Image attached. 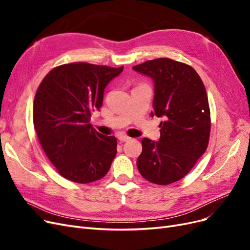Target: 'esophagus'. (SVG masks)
I'll return each instance as SVG.
<instances>
[{
  "label": "esophagus",
  "instance_id": "1",
  "mask_svg": "<svg viewBox=\"0 0 250 250\" xmlns=\"http://www.w3.org/2000/svg\"><path fill=\"white\" fill-rule=\"evenodd\" d=\"M119 141L120 142H127V141H129L130 140V138L129 137H127V135H124V134H122V135H119Z\"/></svg>",
  "mask_w": 250,
  "mask_h": 250
}]
</instances>
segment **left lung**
<instances>
[{"mask_svg": "<svg viewBox=\"0 0 250 250\" xmlns=\"http://www.w3.org/2000/svg\"><path fill=\"white\" fill-rule=\"evenodd\" d=\"M132 69L154 82L153 112L164 118L158 142L142 140L137 165L150 183L166 186L185 177L206 152L210 112L206 87L192 66L169 58H157Z\"/></svg>", "mask_w": 250, "mask_h": 250, "instance_id": "1", "label": "left lung"}]
</instances>
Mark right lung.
<instances>
[{
	"label": "right lung",
	"instance_id": "right-lung-1",
	"mask_svg": "<svg viewBox=\"0 0 250 250\" xmlns=\"http://www.w3.org/2000/svg\"><path fill=\"white\" fill-rule=\"evenodd\" d=\"M124 66L74 62L54 67L36 90L33 123L37 138L60 175L88 184L106 175L117 154V139L89 123L103 103L104 89Z\"/></svg>",
	"mask_w": 250,
	"mask_h": 250
}]
</instances>
